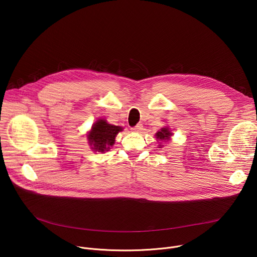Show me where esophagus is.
Returning <instances> with one entry per match:
<instances>
[{
	"instance_id": "esophagus-1",
	"label": "esophagus",
	"mask_w": 257,
	"mask_h": 257,
	"mask_svg": "<svg viewBox=\"0 0 257 257\" xmlns=\"http://www.w3.org/2000/svg\"><path fill=\"white\" fill-rule=\"evenodd\" d=\"M142 129H143L142 124H137L134 128H132V131H133V132H140Z\"/></svg>"
}]
</instances>
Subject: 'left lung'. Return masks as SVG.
<instances>
[{
    "instance_id": "obj_1",
    "label": "left lung",
    "mask_w": 257,
    "mask_h": 257,
    "mask_svg": "<svg viewBox=\"0 0 257 257\" xmlns=\"http://www.w3.org/2000/svg\"><path fill=\"white\" fill-rule=\"evenodd\" d=\"M171 134H172V133L169 131L168 128H162L161 131H159V132L156 134V136H157V138H158L159 140H164V141H166V140H169V139H170Z\"/></svg>"
}]
</instances>
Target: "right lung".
I'll list each match as a JSON object with an SVG mask.
<instances>
[{"label": "right lung", "mask_w": 257, "mask_h": 257, "mask_svg": "<svg viewBox=\"0 0 257 257\" xmlns=\"http://www.w3.org/2000/svg\"><path fill=\"white\" fill-rule=\"evenodd\" d=\"M120 131H122V127L107 124L104 120H98L93 124L88 134L89 144L92 145V150L96 152H107L109 146H113L115 143L116 135Z\"/></svg>", "instance_id": "obj_1"}]
</instances>
